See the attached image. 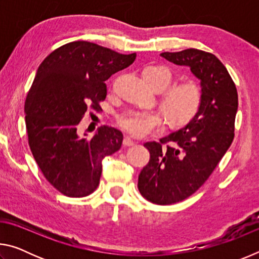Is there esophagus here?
Masks as SVG:
<instances>
[{"label":"esophagus","mask_w":259,"mask_h":259,"mask_svg":"<svg viewBox=\"0 0 259 259\" xmlns=\"http://www.w3.org/2000/svg\"><path fill=\"white\" fill-rule=\"evenodd\" d=\"M123 145L126 146V147L134 146L135 145V142L130 137H128V136H126V137H124V139H123Z\"/></svg>","instance_id":"obj_1"}]
</instances>
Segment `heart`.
<instances>
[{"mask_svg": "<svg viewBox=\"0 0 259 259\" xmlns=\"http://www.w3.org/2000/svg\"><path fill=\"white\" fill-rule=\"evenodd\" d=\"M143 78L152 88L163 90L172 82V73L163 65H147L143 68ZM202 102V93L198 84L186 82L170 88L163 94L161 107L169 124L179 126L186 124L196 115ZM164 120L154 111H131L119 120L122 129L134 137L142 138L159 131Z\"/></svg>", "mask_w": 259, "mask_h": 259, "instance_id": "1", "label": "heart"}]
</instances>
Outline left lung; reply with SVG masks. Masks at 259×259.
<instances>
[{
    "mask_svg": "<svg viewBox=\"0 0 259 259\" xmlns=\"http://www.w3.org/2000/svg\"><path fill=\"white\" fill-rule=\"evenodd\" d=\"M160 56L190 67L202 93L198 113L184 128L160 143L144 144L151 159L139 174L138 190L146 200L165 205L198 191L225 155L234 138L238 93L227 69L212 54L186 49Z\"/></svg>",
    "mask_w": 259,
    "mask_h": 259,
    "instance_id": "left-lung-1",
    "label": "left lung"
}]
</instances>
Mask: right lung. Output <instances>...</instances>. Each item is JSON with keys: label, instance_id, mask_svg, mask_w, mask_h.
Listing matches in <instances>:
<instances>
[{"label": "right lung", "instance_id": "obj_1", "mask_svg": "<svg viewBox=\"0 0 259 259\" xmlns=\"http://www.w3.org/2000/svg\"><path fill=\"white\" fill-rule=\"evenodd\" d=\"M96 43L75 41L42 61L25 102L28 144L42 174L56 190L82 198L97 188L105 156L119 151L120 130L103 125L93 138L80 136L77 124L89 105L106 98L105 81L134 63Z\"/></svg>", "mask_w": 259, "mask_h": 259}]
</instances>
